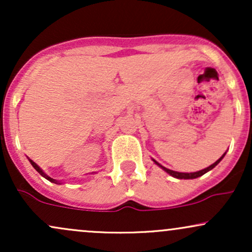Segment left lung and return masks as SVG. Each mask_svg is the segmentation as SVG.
Segmentation results:
<instances>
[{"mask_svg": "<svg viewBox=\"0 0 252 252\" xmlns=\"http://www.w3.org/2000/svg\"><path fill=\"white\" fill-rule=\"evenodd\" d=\"M225 154H226V153H224V154H222L221 158H218V160H217L216 162L213 163V164H211L210 167H207V168H205V169L199 170V172H194V173H180V172H175V170L168 169V168H166V167L161 166V164L158 163V161H155L154 158H153V161H154V162H155L156 164H158V167H161V168H162V169L164 170V172H167V173H168L169 175L174 176V178H176V179H195V178H199V176L204 175L205 173H207V172H209V170H211V169L215 168V167L217 166V164H218V163L220 162V161L222 160V158H224Z\"/></svg>", "mask_w": 252, "mask_h": 252, "instance_id": "8db88e82", "label": "left lung"}]
</instances>
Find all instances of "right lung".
<instances>
[{"label":"right lung","mask_w":252,"mask_h":252,"mask_svg":"<svg viewBox=\"0 0 252 252\" xmlns=\"http://www.w3.org/2000/svg\"><path fill=\"white\" fill-rule=\"evenodd\" d=\"M30 162L32 163V166H33V167H34V168H35V170H36V172H39V174H40V175H42V176H43V178H45V179H47V180H48V181H51V182H54V184H58V185H59V184H60V182H59V181H58V180H56V179H52V178H51V176H48L47 174H45V173H43V172H42V169H41V168H40V167H39V166H37V164H36L35 162H34V161H32V160H30Z\"/></svg>","instance_id":"obj_1"}]
</instances>
